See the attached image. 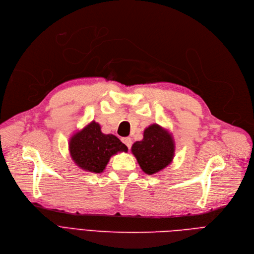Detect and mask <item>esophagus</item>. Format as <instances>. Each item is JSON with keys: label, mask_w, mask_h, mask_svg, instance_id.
<instances>
[{"label": "esophagus", "mask_w": 254, "mask_h": 254, "mask_svg": "<svg viewBox=\"0 0 254 254\" xmlns=\"http://www.w3.org/2000/svg\"><path fill=\"white\" fill-rule=\"evenodd\" d=\"M123 142L127 146L128 149H130V147H131V139L130 138H128V137L123 138Z\"/></svg>", "instance_id": "obj_1"}]
</instances>
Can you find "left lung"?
Wrapping results in <instances>:
<instances>
[{
	"mask_svg": "<svg viewBox=\"0 0 254 254\" xmlns=\"http://www.w3.org/2000/svg\"><path fill=\"white\" fill-rule=\"evenodd\" d=\"M131 152L143 172L152 175L172 163L175 143L166 128L153 124L145 128L142 141L132 144Z\"/></svg>",
	"mask_w": 254,
	"mask_h": 254,
	"instance_id": "left-lung-1",
	"label": "left lung"
}]
</instances>
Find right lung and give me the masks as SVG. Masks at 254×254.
<instances>
[{"mask_svg":"<svg viewBox=\"0 0 254 254\" xmlns=\"http://www.w3.org/2000/svg\"><path fill=\"white\" fill-rule=\"evenodd\" d=\"M69 150L79 168L87 172L102 173L112 155L127 152V147L116 136L103 134L100 125L91 122L71 137Z\"/></svg>","mask_w":254,"mask_h":254,"instance_id":"right-lung-1","label":"right lung"}]
</instances>
